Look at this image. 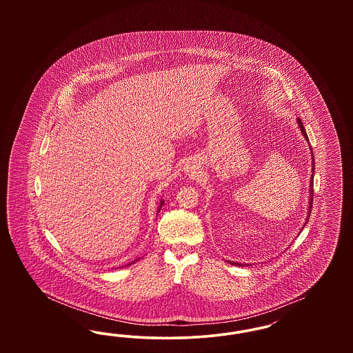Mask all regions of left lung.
Returning <instances> with one entry per match:
<instances>
[{
    "label": "left lung",
    "mask_w": 353,
    "mask_h": 353,
    "mask_svg": "<svg viewBox=\"0 0 353 353\" xmlns=\"http://www.w3.org/2000/svg\"><path fill=\"white\" fill-rule=\"evenodd\" d=\"M298 124H299V128H301V131H302L303 136H304V139L308 141V136L305 134V130H304V127H303L302 120L298 118ZM312 153V152H311ZM314 154H312V170H315V167H314ZM312 179H314V173H312V177H311V189H310V206H308V216H307V221L310 219V214H311V209H312V202H314V189H312V186H314V181H312ZM307 223V222H305ZM232 265H238V266H242V263H234V262H230Z\"/></svg>",
    "instance_id": "left-lung-1"
}]
</instances>
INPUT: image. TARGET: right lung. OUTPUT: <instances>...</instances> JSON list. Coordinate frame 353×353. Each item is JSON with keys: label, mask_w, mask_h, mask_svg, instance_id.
<instances>
[{"label": "right lung", "mask_w": 353, "mask_h": 353, "mask_svg": "<svg viewBox=\"0 0 353 353\" xmlns=\"http://www.w3.org/2000/svg\"><path fill=\"white\" fill-rule=\"evenodd\" d=\"M163 203H164V201H160V206H159V212H160V209H161V206H163ZM134 262H132V263H134ZM132 263H128V265H132Z\"/></svg>", "instance_id": "right-lung-1"}]
</instances>
